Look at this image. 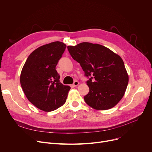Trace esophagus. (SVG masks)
<instances>
[{"label":"esophagus","instance_id":"esophagus-1","mask_svg":"<svg viewBox=\"0 0 152 152\" xmlns=\"http://www.w3.org/2000/svg\"><path fill=\"white\" fill-rule=\"evenodd\" d=\"M79 82L78 81H75V82H74V83H73V86H74V87H76V86H77L78 85H79Z\"/></svg>","mask_w":152,"mask_h":152}]
</instances>
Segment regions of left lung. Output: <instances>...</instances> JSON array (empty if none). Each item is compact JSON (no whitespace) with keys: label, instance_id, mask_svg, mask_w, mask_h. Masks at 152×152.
<instances>
[{"label":"left lung","instance_id":"8db88e82","mask_svg":"<svg viewBox=\"0 0 152 152\" xmlns=\"http://www.w3.org/2000/svg\"><path fill=\"white\" fill-rule=\"evenodd\" d=\"M67 47L85 75H93L87 81L89 92L84 97L87 104L97 110H106L116 105L123 97L129 82L120 56L98 44L85 42Z\"/></svg>","mask_w":152,"mask_h":152}]
</instances>
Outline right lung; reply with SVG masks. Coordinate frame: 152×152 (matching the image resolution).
I'll return each instance as SVG.
<instances>
[{
	"instance_id": "right-lung-1",
	"label": "right lung",
	"mask_w": 152,
	"mask_h": 152,
	"mask_svg": "<svg viewBox=\"0 0 152 152\" xmlns=\"http://www.w3.org/2000/svg\"><path fill=\"white\" fill-rule=\"evenodd\" d=\"M66 47L55 41L38 47L29 55L21 72L20 84L26 98L46 112L61 107L71 89L60 81L55 68Z\"/></svg>"
}]
</instances>
